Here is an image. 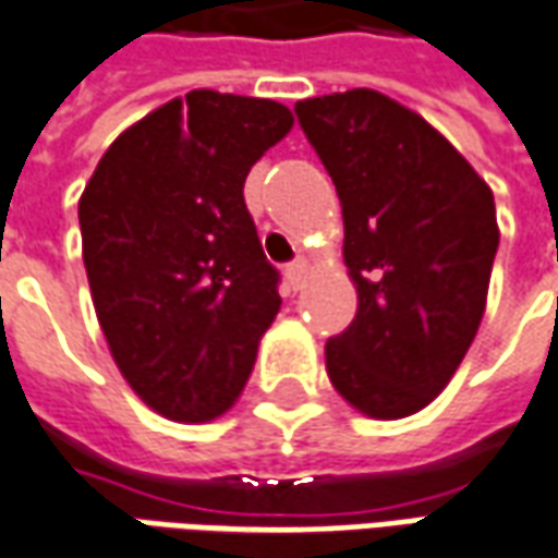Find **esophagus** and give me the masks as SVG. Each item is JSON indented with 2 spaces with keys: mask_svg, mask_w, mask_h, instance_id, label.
<instances>
[{
  "mask_svg": "<svg viewBox=\"0 0 558 558\" xmlns=\"http://www.w3.org/2000/svg\"><path fill=\"white\" fill-rule=\"evenodd\" d=\"M283 275H287V280L292 283V290H299V287H302V280H305V275H307V263L305 259H295V263H290V266L283 268Z\"/></svg>",
  "mask_w": 558,
  "mask_h": 558,
  "instance_id": "esophagus-1",
  "label": "esophagus"
}]
</instances>
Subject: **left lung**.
Returning a JSON list of instances; mask_svg holds the SVG:
<instances>
[{
	"mask_svg": "<svg viewBox=\"0 0 558 558\" xmlns=\"http://www.w3.org/2000/svg\"><path fill=\"white\" fill-rule=\"evenodd\" d=\"M344 217L360 307L326 341L332 387L356 411H423L465 360L498 251L493 190L435 126L377 89L295 102Z\"/></svg>",
	"mask_w": 558,
	"mask_h": 558,
	"instance_id": "obj_1",
	"label": "left lung"
}]
</instances>
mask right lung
I'll list each match as a JSON object with an SVG mask.
<instances>
[{
	"mask_svg": "<svg viewBox=\"0 0 558 558\" xmlns=\"http://www.w3.org/2000/svg\"><path fill=\"white\" fill-rule=\"evenodd\" d=\"M290 130L287 105L193 89L120 132L77 202L105 341L144 404L169 420L229 411L278 317L280 275L244 181Z\"/></svg>",
	"mask_w": 558,
	"mask_h": 558,
	"instance_id": "add662e5",
	"label": "right lung"
}]
</instances>
